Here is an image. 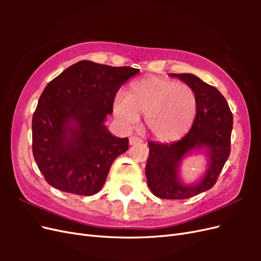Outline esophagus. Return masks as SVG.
<instances>
[{"instance_id":"1","label":"esophagus","mask_w":261,"mask_h":261,"mask_svg":"<svg viewBox=\"0 0 261 261\" xmlns=\"http://www.w3.org/2000/svg\"><path fill=\"white\" fill-rule=\"evenodd\" d=\"M143 143V139L139 138V137H136V136H133L129 138V145L130 146H134V145H138V144H141Z\"/></svg>"}]
</instances>
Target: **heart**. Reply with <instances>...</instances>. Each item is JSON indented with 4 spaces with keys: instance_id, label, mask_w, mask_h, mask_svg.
<instances>
[{
    "instance_id": "heart-1",
    "label": "heart",
    "mask_w": 261,
    "mask_h": 261,
    "mask_svg": "<svg viewBox=\"0 0 261 261\" xmlns=\"http://www.w3.org/2000/svg\"><path fill=\"white\" fill-rule=\"evenodd\" d=\"M196 111V94L191 86L156 77L134 83L126 98L117 97L113 103L114 116L123 128H135L139 115H145L146 128L160 141L184 136Z\"/></svg>"
}]
</instances>
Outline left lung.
<instances>
[{
	"mask_svg": "<svg viewBox=\"0 0 261 261\" xmlns=\"http://www.w3.org/2000/svg\"><path fill=\"white\" fill-rule=\"evenodd\" d=\"M191 86L197 100L192 128L178 141L160 144L149 141L146 164L148 187L163 199H186L206 192L216 184L230 155L233 115L221 92L193 74H170ZM205 149L208 165L200 181L187 186L181 181L179 167L185 156Z\"/></svg>",
	"mask_w": 261,
	"mask_h": 261,
	"instance_id": "obj_1",
	"label": "left lung"
}]
</instances>
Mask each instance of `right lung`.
I'll use <instances>...</instances> for the list:
<instances>
[{"instance_id":"1","label":"right lung","mask_w":261,"mask_h":261,"mask_svg":"<svg viewBox=\"0 0 261 261\" xmlns=\"http://www.w3.org/2000/svg\"><path fill=\"white\" fill-rule=\"evenodd\" d=\"M139 69L77 62L44 88L33 116V153L45 180L60 191L97 194L128 149L105 124L121 86Z\"/></svg>"}]
</instances>
